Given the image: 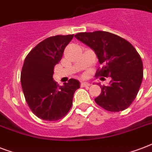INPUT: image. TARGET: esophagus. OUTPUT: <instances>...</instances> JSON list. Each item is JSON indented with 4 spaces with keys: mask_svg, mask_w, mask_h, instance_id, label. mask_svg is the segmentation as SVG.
Returning a JSON list of instances; mask_svg holds the SVG:
<instances>
[{
    "mask_svg": "<svg viewBox=\"0 0 152 152\" xmlns=\"http://www.w3.org/2000/svg\"><path fill=\"white\" fill-rule=\"evenodd\" d=\"M80 85H81V87H88V86L91 85V83H88V82H81Z\"/></svg>",
    "mask_w": 152,
    "mask_h": 152,
    "instance_id": "esophagus-1",
    "label": "esophagus"
}]
</instances>
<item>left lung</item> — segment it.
Returning a JSON list of instances; mask_svg holds the SVG:
<instances>
[{
  "label": "left lung",
  "mask_w": 152,
  "mask_h": 152,
  "mask_svg": "<svg viewBox=\"0 0 152 152\" xmlns=\"http://www.w3.org/2000/svg\"><path fill=\"white\" fill-rule=\"evenodd\" d=\"M76 39L95 51L99 61L95 76H110V85L100 86L95 102L110 112L125 110L137 97L143 80V62L132 44L107 31L82 32Z\"/></svg>",
  "instance_id": "1"
}]
</instances>
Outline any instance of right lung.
I'll use <instances>...</instances> for the list:
<instances>
[{"label": "right lung", "mask_w": 152, "mask_h": 152, "mask_svg": "<svg viewBox=\"0 0 152 152\" xmlns=\"http://www.w3.org/2000/svg\"><path fill=\"white\" fill-rule=\"evenodd\" d=\"M73 36L49 37L32 49L24 60L20 76L23 92L32 113L42 120L54 121L64 118L71 109L74 93L80 88V82L75 79L64 86L53 79L54 66Z\"/></svg>", "instance_id": "right-lung-1"}]
</instances>
